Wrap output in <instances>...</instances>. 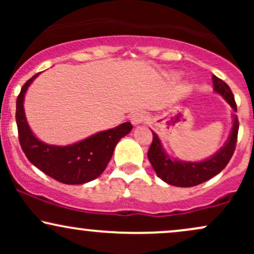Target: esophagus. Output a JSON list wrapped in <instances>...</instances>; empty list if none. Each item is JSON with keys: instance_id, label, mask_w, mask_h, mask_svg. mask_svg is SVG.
<instances>
[{"instance_id": "34e87169", "label": "esophagus", "mask_w": 254, "mask_h": 254, "mask_svg": "<svg viewBox=\"0 0 254 254\" xmlns=\"http://www.w3.org/2000/svg\"><path fill=\"white\" fill-rule=\"evenodd\" d=\"M145 119H147V115H145V112H143V111H137V112H133L130 117L131 123H132V125H135V127L136 125L144 123Z\"/></svg>"}]
</instances>
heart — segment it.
Here are the masks:
<instances>
[{
	"label": "heart",
	"mask_w": 254,
	"mask_h": 254,
	"mask_svg": "<svg viewBox=\"0 0 254 254\" xmlns=\"http://www.w3.org/2000/svg\"><path fill=\"white\" fill-rule=\"evenodd\" d=\"M172 76H173L174 78H179L180 74H179V72H173V74H172Z\"/></svg>",
	"instance_id": "heart-1"
}]
</instances>
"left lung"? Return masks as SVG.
<instances>
[{"label": "left lung", "instance_id": "1", "mask_svg": "<svg viewBox=\"0 0 254 254\" xmlns=\"http://www.w3.org/2000/svg\"><path fill=\"white\" fill-rule=\"evenodd\" d=\"M212 83H214V92L220 94L230 105L233 111L237 112L234 95L228 84L215 75H212ZM232 117V129L227 141L214 155L202 161H183V160L174 159L165 150L161 139L151 130L153 142L148 150V160L153 166L157 177L170 185L191 188V186L199 185L220 173L232 159L237 144L239 122L235 113H233Z\"/></svg>", "mask_w": 254, "mask_h": 254}]
</instances>
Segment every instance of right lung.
<instances>
[{"mask_svg":"<svg viewBox=\"0 0 254 254\" xmlns=\"http://www.w3.org/2000/svg\"><path fill=\"white\" fill-rule=\"evenodd\" d=\"M38 75L22 86L16 100V125L25 155L31 164L60 183L78 185L97 179L109 165L116 145L130 132L132 125L127 122L68 145H52L40 141L31 130L24 109L26 92Z\"/></svg>","mask_w":254,"mask_h":254,"instance_id":"right-lung-1","label":"right lung"}]
</instances>
